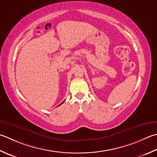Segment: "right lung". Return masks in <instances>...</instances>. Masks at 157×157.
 <instances>
[{"label": "right lung", "instance_id": "right-lung-1", "mask_svg": "<svg viewBox=\"0 0 157 157\" xmlns=\"http://www.w3.org/2000/svg\"><path fill=\"white\" fill-rule=\"evenodd\" d=\"M63 102H64V101H63ZM63 102H62V103H61L60 104V105H61V104H63Z\"/></svg>", "mask_w": 157, "mask_h": 157}]
</instances>
